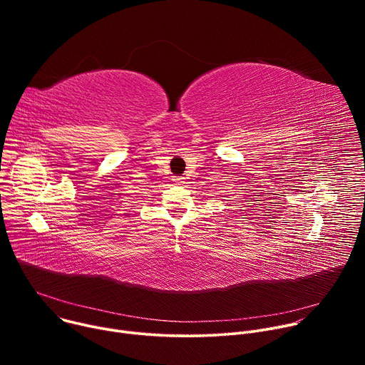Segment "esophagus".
I'll use <instances>...</instances> for the list:
<instances>
[{
	"mask_svg": "<svg viewBox=\"0 0 365 365\" xmlns=\"http://www.w3.org/2000/svg\"><path fill=\"white\" fill-rule=\"evenodd\" d=\"M183 180H185V179H183L182 176H178V178L175 179V183H178V185H182V183H183Z\"/></svg>",
	"mask_w": 365,
	"mask_h": 365,
	"instance_id": "esophagus-1",
	"label": "esophagus"
}]
</instances>
